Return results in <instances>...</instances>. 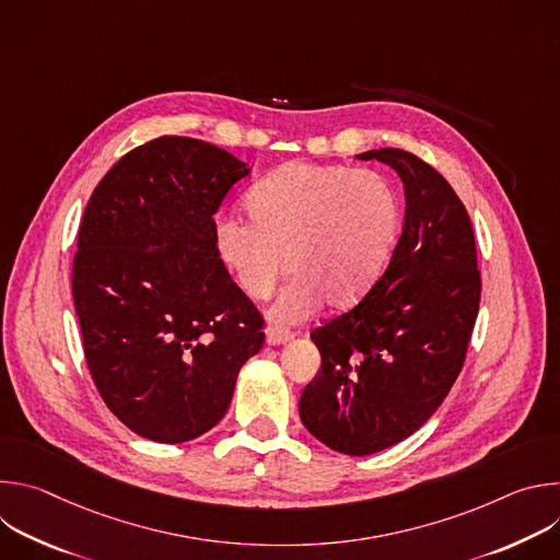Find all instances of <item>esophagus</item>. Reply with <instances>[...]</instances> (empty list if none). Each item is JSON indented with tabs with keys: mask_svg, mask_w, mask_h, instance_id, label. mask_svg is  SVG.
<instances>
[{
	"mask_svg": "<svg viewBox=\"0 0 560 560\" xmlns=\"http://www.w3.org/2000/svg\"><path fill=\"white\" fill-rule=\"evenodd\" d=\"M292 337H294V335H292L290 330H283V328H277V326H270V328L266 330V343H268V346H283V343H288Z\"/></svg>",
	"mask_w": 560,
	"mask_h": 560,
	"instance_id": "obj_1",
	"label": "esophagus"
}]
</instances>
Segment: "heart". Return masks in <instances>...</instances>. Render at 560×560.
Instances as JSON below:
<instances>
[{
	"label": "heart",
	"instance_id": "b5f03b06",
	"mask_svg": "<svg viewBox=\"0 0 560 560\" xmlns=\"http://www.w3.org/2000/svg\"><path fill=\"white\" fill-rule=\"evenodd\" d=\"M246 208L250 221H217L214 250L250 299H266L283 268L292 275L275 305L281 322H299L322 301L354 305L383 272L401 223L385 177L337 164H285L253 188Z\"/></svg>",
	"mask_w": 560,
	"mask_h": 560
}]
</instances>
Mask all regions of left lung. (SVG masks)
<instances>
[{"label": "left lung", "instance_id": "8db88e82", "mask_svg": "<svg viewBox=\"0 0 560 560\" xmlns=\"http://www.w3.org/2000/svg\"><path fill=\"white\" fill-rule=\"evenodd\" d=\"M357 159L401 177L404 232L361 303L310 335L322 370L299 417L335 452L365 456L415 434L443 404L465 361L481 275L469 214L443 175L398 148Z\"/></svg>", "mask_w": 560, "mask_h": 560}]
</instances>
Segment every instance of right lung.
<instances>
[{"label": "right lung", "instance_id": "obj_1", "mask_svg": "<svg viewBox=\"0 0 560 560\" xmlns=\"http://www.w3.org/2000/svg\"><path fill=\"white\" fill-rule=\"evenodd\" d=\"M248 164L159 137L97 184L79 228L72 299L91 376L135 434L186 443L230 408L264 318L214 250V219Z\"/></svg>", "mask_w": 560, "mask_h": 560}]
</instances>
